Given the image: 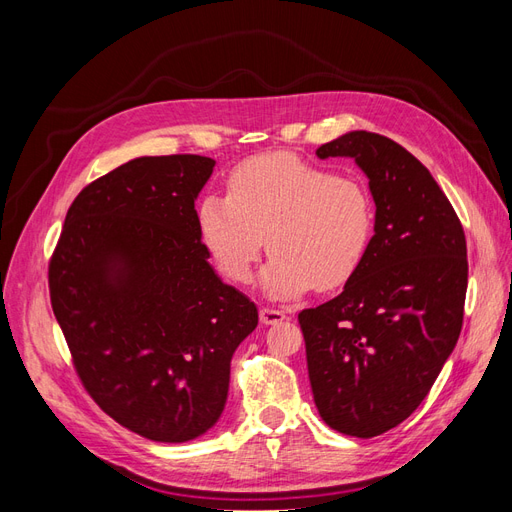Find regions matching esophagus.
<instances>
[{"label":"esophagus","instance_id":"34e87169","mask_svg":"<svg viewBox=\"0 0 512 512\" xmlns=\"http://www.w3.org/2000/svg\"><path fill=\"white\" fill-rule=\"evenodd\" d=\"M288 316L282 309H273V307H262L260 309V322L262 324H280L284 322Z\"/></svg>","mask_w":512,"mask_h":512}]
</instances>
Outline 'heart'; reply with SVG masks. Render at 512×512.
<instances>
[{
  "label": "heart",
  "instance_id": "b5f03b06",
  "mask_svg": "<svg viewBox=\"0 0 512 512\" xmlns=\"http://www.w3.org/2000/svg\"><path fill=\"white\" fill-rule=\"evenodd\" d=\"M196 220L215 265L237 284L250 280L267 239L273 256L260 288L286 301L350 284L367 260L376 211L361 179L265 153L232 170L228 196L200 200Z\"/></svg>",
  "mask_w": 512,
  "mask_h": 512
}]
</instances>
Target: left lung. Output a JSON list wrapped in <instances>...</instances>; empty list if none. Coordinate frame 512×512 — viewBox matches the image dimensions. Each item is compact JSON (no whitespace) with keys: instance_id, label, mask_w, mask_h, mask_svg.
Returning <instances> with one entry per match:
<instances>
[{"instance_id":"1","label":"left lung","mask_w":512,"mask_h":512,"mask_svg":"<svg viewBox=\"0 0 512 512\" xmlns=\"http://www.w3.org/2000/svg\"><path fill=\"white\" fill-rule=\"evenodd\" d=\"M316 156L359 164L376 226L365 265L344 292L299 314L309 382L324 423L374 438L421 406L457 344L466 235L436 179L391 138L354 130Z\"/></svg>"}]
</instances>
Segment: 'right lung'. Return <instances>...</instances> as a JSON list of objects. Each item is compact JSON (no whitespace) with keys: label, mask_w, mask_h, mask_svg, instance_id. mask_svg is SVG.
Masks as SVG:
<instances>
[{"label":"right lung","mask_w":512,"mask_h":512,"mask_svg":"<svg viewBox=\"0 0 512 512\" xmlns=\"http://www.w3.org/2000/svg\"><path fill=\"white\" fill-rule=\"evenodd\" d=\"M203 156L136 158L74 198L49 265L53 314L87 393L119 425L188 442L224 410L230 359L258 309L200 241Z\"/></svg>","instance_id":"1"}]
</instances>
